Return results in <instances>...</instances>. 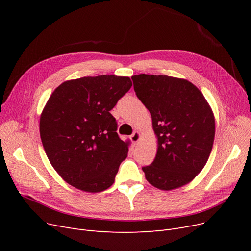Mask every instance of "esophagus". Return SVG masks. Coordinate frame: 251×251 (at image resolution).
Returning <instances> with one entry per match:
<instances>
[{
    "label": "esophagus",
    "mask_w": 251,
    "mask_h": 251,
    "mask_svg": "<svg viewBox=\"0 0 251 251\" xmlns=\"http://www.w3.org/2000/svg\"><path fill=\"white\" fill-rule=\"evenodd\" d=\"M139 138H140V134H139V132H137V131H135V132H134L132 135L130 136V140L132 141L134 144L138 142Z\"/></svg>",
    "instance_id": "34e87169"
}]
</instances>
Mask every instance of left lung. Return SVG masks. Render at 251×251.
Listing matches in <instances>:
<instances>
[{"mask_svg":"<svg viewBox=\"0 0 251 251\" xmlns=\"http://www.w3.org/2000/svg\"><path fill=\"white\" fill-rule=\"evenodd\" d=\"M137 98L150 111L157 152L142 167L152 186L171 190L193 180L205 166L215 138V118L201 90L167 75L131 77Z\"/></svg>","mask_w":251,"mask_h":251,"instance_id":"8db88e82","label":"left lung"}]
</instances>
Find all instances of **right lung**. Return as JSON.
I'll return each mask as SVG.
<instances>
[{
  "mask_svg": "<svg viewBox=\"0 0 251 251\" xmlns=\"http://www.w3.org/2000/svg\"><path fill=\"white\" fill-rule=\"evenodd\" d=\"M132 86L129 77H82L59 85L41 116L45 151L57 173L70 185L100 192L115 181L128 154L110 113Z\"/></svg>",
  "mask_w": 251,
  "mask_h": 251,
  "instance_id": "add662e5",
  "label": "right lung"
}]
</instances>
